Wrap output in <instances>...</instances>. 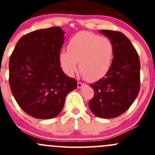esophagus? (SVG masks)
<instances>
[{
  "mask_svg": "<svg viewBox=\"0 0 155 155\" xmlns=\"http://www.w3.org/2000/svg\"><path fill=\"white\" fill-rule=\"evenodd\" d=\"M84 85H85V84L82 83V82H78V83H77V87H78V88H81V87H83Z\"/></svg>",
  "mask_w": 155,
  "mask_h": 155,
  "instance_id": "esophagus-1",
  "label": "esophagus"
}]
</instances>
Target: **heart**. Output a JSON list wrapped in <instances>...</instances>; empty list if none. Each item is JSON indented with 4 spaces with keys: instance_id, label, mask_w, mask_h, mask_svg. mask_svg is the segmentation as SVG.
<instances>
[{
    "instance_id": "obj_1",
    "label": "heart",
    "mask_w": 155,
    "mask_h": 155,
    "mask_svg": "<svg viewBox=\"0 0 155 155\" xmlns=\"http://www.w3.org/2000/svg\"><path fill=\"white\" fill-rule=\"evenodd\" d=\"M114 46L108 37L82 31L69 41L68 50H61L58 60L65 73L73 76L78 68L83 77L95 81L104 77L112 65Z\"/></svg>"
}]
</instances>
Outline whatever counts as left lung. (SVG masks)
<instances>
[{"label":"left lung","mask_w":155,"mask_h":155,"mask_svg":"<svg viewBox=\"0 0 155 155\" xmlns=\"http://www.w3.org/2000/svg\"><path fill=\"white\" fill-rule=\"evenodd\" d=\"M114 46L110 69L104 78L91 84L94 96L88 103L97 117L112 118L129 109L140 88V62L129 39L118 31L101 30Z\"/></svg>","instance_id":"8db88e82"}]
</instances>
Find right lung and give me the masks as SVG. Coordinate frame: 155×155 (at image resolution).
<instances>
[{
    "label": "right lung",
    "mask_w": 155,
    "mask_h": 155,
    "mask_svg": "<svg viewBox=\"0 0 155 155\" xmlns=\"http://www.w3.org/2000/svg\"><path fill=\"white\" fill-rule=\"evenodd\" d=\"M64 34L60 27L32 31L19 39L10 56L11 91L21 109L34 118L57 116L68 94L77 87L59 63Z\"/></svg>",
    "instance_id": "1"
}]
</instances>
